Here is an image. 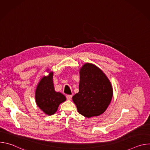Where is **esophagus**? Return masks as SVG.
Returning a JSON list of instances; mask_svg holds the SVG:
<instances>
[{
  "mask_svg": "<svg viewBox=\"0 0 150 150\" xmlns=\"http://www.w3.org/2000/svg\"><path fill=\"white\" fill-rule=\"evenodd\" d=\"M72 95H67V100H71L72 99Z\"/></svg>",
  "mask_w": 150,
  "mask_h": 150,
  "instance_id": "34e87169",
  "label": "esophagus"
}]
</instances>
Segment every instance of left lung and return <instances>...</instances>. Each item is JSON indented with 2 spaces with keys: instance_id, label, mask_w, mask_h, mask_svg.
<instances>
[{
  "instance_id": "8db88e82",
  "label": "left lung",
  "mask_w": 150,
  "mask_h": 150,
  "mask_svg": "<svg viewBox=\"0 0 150 150\" xmlns=\"http://www.w3.org/2000/svg\"><path fill=\"white\" fill-rule=\"evenodd\" d=\"M79 76V92L72 97L78 112L88 118L102 115L113 95L110 80L101 69L90 63L82 66Z\"/></svg>"
}]
</instances>
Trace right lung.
Returning a JSON list of instances; mask_svg holds the SVG:
<instances>
[{"label": "right lung", "mask_w": 150, "mask_h": 150, "mask_svg": "<svg viewBox=\"0 0 150 150\" xmlns=\"http://www.w3.org/2000/svg\"><path fill=\"white\" fill-rule=\"evenodd\" d=\"M47 76H42L38 82L35 91V100L37 105L46 115H54L59 105L66 101V97L61 93L56 92L53 84V72L49 71Z\"/></svg>", "instance_id": "1"}]
</instances>
